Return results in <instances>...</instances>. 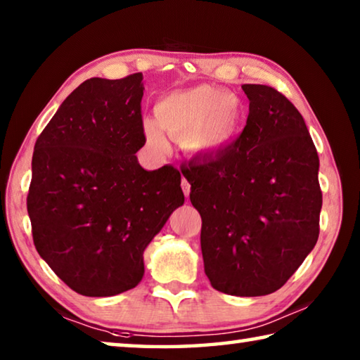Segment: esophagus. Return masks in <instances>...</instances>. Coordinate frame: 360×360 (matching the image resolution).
Masks as SVG:
<instances>
[{
  "label": "esophagus",
  "instance_id": "1",
  "mask_svg": "<svg viewBox=\"0 0 360 360\" xmlns=\"http://www.w3.org/2000/svg\"><path fill=\"white\" fill-rule=\"evenodd\" d=\"M181 186H182V192H184L186 197H188V193H191V184H188V181L186 178H182Z\"/></svg>",
  "mask_w": 360,
  "mask_h": 360
}]
</instances>
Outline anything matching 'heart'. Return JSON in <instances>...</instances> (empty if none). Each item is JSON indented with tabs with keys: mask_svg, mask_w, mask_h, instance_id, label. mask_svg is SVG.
I'll return each mask as SVG.
<instances>
[{
	"mask_svg": "<svg viewBox=\"0 0 360 360\" xmlns=\"http://www.w3.org/2000/svg\"><path fill=\"white\" fill-rule=\"evenodd\" d=\"M155 120H144V135L157 152H165L169 136L193 155H210L225 148L240 129V108L236 96L227 90L197 85L173 92L157 101Z\"/></svg>",
	"mask_w": 360,
	"mask_h": 360,
	"instance_id": "b5f03b06",
	"label": "heart"
}]
</instances>
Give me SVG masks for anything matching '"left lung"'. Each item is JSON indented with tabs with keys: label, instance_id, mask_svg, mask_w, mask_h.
Segmentation results:
<instances>
[{
	"label": "left lung",
	"instance_id": "left-lung-1",
	"mask_svg": "<svg viewBox=\"0 0 360 360\" xmlns=\"http://www.w3.org/2000/svg\"><path fill=\"white\" fill-rule=\"evenodd\" d=\"M249 115L238 139L181 168L202 216L205 273L219 292L266 295L283 288L319 236V157L283 94L241 85Z\"/></svg>",
	"mask_w": 360,
	"mask_h": 360
}]
</instances>
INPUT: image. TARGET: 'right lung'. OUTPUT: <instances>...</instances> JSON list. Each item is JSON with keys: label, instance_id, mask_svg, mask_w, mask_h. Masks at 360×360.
Returning <instances> with one entry per match:
<instances>
[{"label": "right lung", "instance_id": "right-lung-1", "mask_svg": "<svg viewBox=\"0 0 360 360\" xmlns=\"http://www.w3.org/2000/svg\"><path fill=\"white\" fill-rule=\"evenodd\" d=\"M143 75L92 77L60 105L36 139L27 210L36 251L85 297L133 289L144 249L184 205L181 173L148 172Z\"/></svg>", "mask_w": 360, "mask_h": 360}]
</instances>
